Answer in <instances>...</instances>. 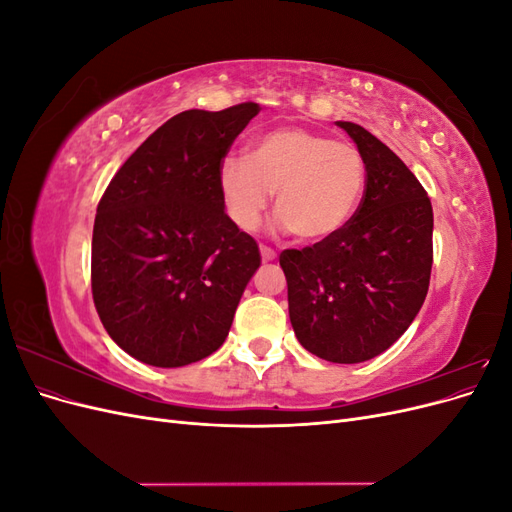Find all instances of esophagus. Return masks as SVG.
<instances>
[{"label":"esophagus","mask_w":512,"mask_h":512,"mask_svg":"<svg viewBox=\"0 0 512 512\" xmlns=\"http://www.w3.org/2000/svg\"><path fill=\"white\" fill-rule=\"evenodd\" d=\"M260 256H262V260H265V262H271V260L277 258V254L267 245H260Z\"/></svg>","instance_id":"obj_1"}]
</instances>
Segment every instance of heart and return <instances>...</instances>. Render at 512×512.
<instances>
[{
    "label": "heart",
    "mask_w": 512,
    "mask_h": 512,
    "mask_svg": "<svg viewBox=\"0 0 512 512\" xmlns=\"http://www.w3.org/2000/svg\"><path fill=\"white\" fill-rule=\"evenodd\" d=\"M365 160L350 143L299 126L256 138L252 156H228L218 168L226 213L241 230H256L275 196V215L303 243L342 230L365 192Z\"/></svg>",
    "instance_id": "1"
}]
</instances>
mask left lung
Segmentation results:
<instances>
[{
  "label": "left lung",
  "mask_w": 512,
  "mask_h": 512,
  "mask_svg": "<svg viewBox=\"0 0 512 512\" xmlns=\"http://www.w3.org/2000/svg\"><path fill=\"white\" fill-rule=\"evenodd\" d=\"M365 160L359 209L335 237L284 250L288 312L305 350L331 363L374 359L416 318L433 262L431 200L382 141L337 121Z\"/></svg>",
  "instance_id": "8db88e82"
}]
</instances>
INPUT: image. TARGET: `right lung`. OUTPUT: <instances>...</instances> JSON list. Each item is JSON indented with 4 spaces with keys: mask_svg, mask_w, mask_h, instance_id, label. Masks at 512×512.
<instances>
[{
    "mask_svg": "<svg viewBox=\"0 0 512 512\" xmlns=\"http://www.w3.org/2000/svg\"><path fill=\"white\" fill-rule=\"evenodd\" d=\"M258 113L243 102L170 117L100 198L91 292L106 333L136 361L183 367L224 344L260 252L226 215L218 168Z\"/></svg>",
    "mask_w": 512,
    "mask_h": 512,
    "instance_id": "right-lung-1",
    "label": "right lung"
}]
</instances>
